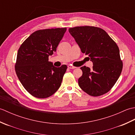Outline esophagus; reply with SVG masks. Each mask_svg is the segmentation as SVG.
I'll return each mask as SVG.
<instances>
[{
	"label": "esophagus",
	"mask_w": 135,
	"mask_h": 135,
	"mask_svg": "<svg viewBox=\"0 0 135 135\" xmlns=\"http://www.w3.org/2000/svg\"><path fill=\"white\" fill-rule=\"evenodd\" d=\"M68 68H70V69H75L76 67H74V66L71 65H68Z\"/></svg>",
	"instance_id": "34e87169"
}]
</instances>
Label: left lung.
Listing matches in <instances>:
<instances>
[{
	"mask_svg": "<svg viewBox=\"0 0 135 135\" xmlns=\"http://www.w3.org/2000/svg\"><path fill=\"white\" fill-rule=\"evenodd\" d=\"M68 31L93 64L91 69L81 67L83 73L78 79L79 87L92 96L107 93L122 72L123 64L118 46L104 30L98 27H76Z\"/></svg>",
	"mask_w": 135,
	"mask_h": 135,
	"instance_id": "1",
	"label": "left lung"
}]
</instances>
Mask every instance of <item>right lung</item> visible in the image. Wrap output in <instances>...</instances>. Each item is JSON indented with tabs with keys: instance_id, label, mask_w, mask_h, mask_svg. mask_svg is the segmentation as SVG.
I'll return each mask as SVG.
<instances>
[{
	"instance_id": "obj_1",
	"label": "right lung",
	"mask_w": 135,
	"mask_h": 135,
	"mask_svg": "<svg viewBox=\"0 0 135 135\" xmlns=\"http://www.w3.org/2000/svg\"><path fill=\"white\" fill-rule=\"evenodd\" d=\"M67 28L36 31L22 43L18 50L15 70L28 93L40 99L50 97L59 89L67 70L49 61L56 51Z\"/></svg>"
}]
</instances>
